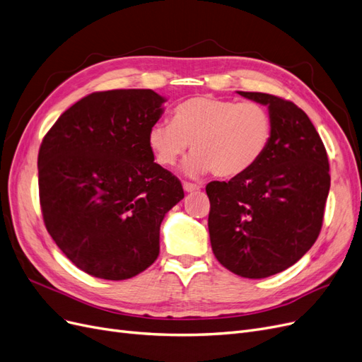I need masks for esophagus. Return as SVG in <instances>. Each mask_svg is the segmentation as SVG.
Returning a JSON list of instances; mask_svg holds the SVG:
<instances>
[{
	"mask_svg": "<svg viewBox=\"0 0 362 362\" xmlns=\"http://www.w3.org/2000/svg\"><path fill=\"white\" fill-rule=\"evenodd\" d=\"M202 186L197 185V183H189V182H183V189L186 192H194V191H198L200 189Z\"/></svg>",
	"mask_w": 362,
	"mask_h": 362,
	"instance_id": "34e87169",
	"label": "esophagus"
}]
</instances>
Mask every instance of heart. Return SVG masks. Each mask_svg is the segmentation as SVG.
<instances>
[{
    "instance_id": "1",
    "label": "heart",
    "mask_w": 362,
    "mask_h": 362,
    "mask_svg": "<svg viewBox=\"0 0 362 362\" xmlns=\"http://www.w3.org/2000/svg\"><path fill=\"white\" fill-rule=\"evenodd\" d=\"M274 122L257 102H236L211 95L182 100L171 111V123L148 129V147L162 167H173L191 146L185 171L191 176L214 171L223 179L251 170L271 144Z\"/></svg>"
}]
</instances>
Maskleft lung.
<instances>
[{"instance_id":"8db88e82","label":"left lung","mask_w":362,"mask_h":362,"mask_svg":"<svg viewBox=\"0 0 362 362\" xmlns=\"http://www.w3.org/2000/svg\"><path fill=\"white\" fill-rule=\"evenodd\" d=\"M238 93L269 108L274 134L251 170L206 186L207 226L218 262L257 279L283 272L316 242L331 186L329 162L316 127L293 102Z\"/></svg>"}]
</instances>
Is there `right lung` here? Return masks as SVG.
<instances>
[{"label":"right lung","instance_id":"1","mask_svg":"<svg viewBox=\"0 0 362 362\" xmlns=\"http://www.w3.org/2000/svg\"><path fill=\"white\" fill-rule=\"evenodd\" d=\"M164 102L153 90L91 93L43 138L37 167L45 226L88 275L120 281L158 259L162 219L185 197L147 141Z\"/></svg>","mask_w":362,"mask_h":362}]
</instances>
